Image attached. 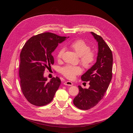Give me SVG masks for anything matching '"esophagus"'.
Instances as JSON below:
<instances>
[{"label":"esophagus","mask_w":133,"mask_h":133,"mask_svg":"<svg viewBox=\"0 0 133 133\" xmlns=\"http://www.w3.org/2000/svg\"><path fill=\"white\" fill-rule=\"evenodd\" d=\"M64 84L65 85H67V86H71L73 85V84L72 82H69V81H67V82H65Z\"/></svg>","instance_id":"1"}]
</instances>
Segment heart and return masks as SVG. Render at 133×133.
<instances>
[{
    "label": "heart",
    "mask_w": 133,
    "mask_h": 133,
    "mask_svg": "<svg viewBox=\"0 0 133 133\" xmlns=\"http://www.w3.org/2000/svg\"><path fill=\"white\" fill-rule=\"evenodd\" d=\"M72 48L79 56H80V62L82 65L86 69L91 68L94 64L96 60V54L93 50H90V46L83 40H77L73 42L70 45ZM65 49L61 48L57 54V58L61 59ZM82 72V69L79 66L66 65L61 69V73L68 79H74L76 76Z\"/></svg>",
    "instance_id": "b5f03b06"
}]
</instances>
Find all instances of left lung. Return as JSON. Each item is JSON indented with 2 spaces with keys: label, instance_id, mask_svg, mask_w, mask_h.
I'll list each match as a JSON object with an SVG mask.
<instances>
[{
  "label": "left lung",
  "instance_id": "1",
  "mask_svg": "<svg viewBox=\"0 0 133 133\" xmlns=\"http://www.w3.org/2000/svg\"><path fill=\"white\" fill-rule=\"evenodd\" d=\"M91 34L98 43L97 61L81 76L83 81H89L90 86L88 89H84L78 86L79 93L73 100L74 105L83 110L95 106L103 99L112 78L111 50L101 36L93 32Z\"/></svg>",
  "mask_w": 133,
  "mask_h": 133
}]
</instances>
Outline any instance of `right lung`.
Here are the masks:
<instances>
[{"mask_svg":"<svg viewBox=\"0 0 133 133\" xmlns=\"http://www.w3.org/2000/svg\"><path fill=\"white\" fill-rule=\"evenodd\" d=\"M66 38L44 32L31 37L23 46L19 75L22 92L30 104L42 106L52 101L61 81L56 77L48 82L44 74L54 63L51 53Z\"/></svg>","mask_w":133,"mask_h":133,"instance_id":"add662e5","label":"right lung"}]
</instances>
